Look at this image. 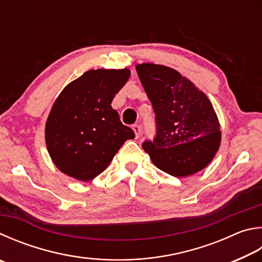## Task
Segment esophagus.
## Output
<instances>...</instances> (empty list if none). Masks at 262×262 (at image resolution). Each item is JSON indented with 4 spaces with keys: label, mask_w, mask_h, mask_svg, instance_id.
I'll list each match as a JSON object with an SVG mask.
<instances>
[{
    "label": "esophagus",
    "mask_w": 262,
    "mask_h": 262,
    "mask_svg": "<svg viewBox=\"0 0 262 262\" xmlns=\"http://www.w3.org/2000/svg\"><path fill=\"white\" fill-rule=\"evenodd\" d=\"M133 130H134V133H135V136L137 137V139H139L140 135H141V127L139 125H134V126H133Z\"/></svg>",
    "instance_id": "1"
}]
</instances>
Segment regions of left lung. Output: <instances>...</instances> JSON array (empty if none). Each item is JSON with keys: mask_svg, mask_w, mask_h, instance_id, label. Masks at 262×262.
Wrapping results in <instances>:
<instances>
[{"mask_svg": "<svg viewBox=\"0 0 262 262\" xmlns=\"http://www.w3.org/2000/svg\"><path fill=\"white\" fill-rule=\"evenodd\" d=\"M136 71L157 120V136L142 146L152 163L172 177L201 172L220 147V122L210 99L168 66L143 63Z\"/></svg>", "mask_w": 262, "mask_h": 262, "instance_id": "1", "label": "left lung"}]
</instances>
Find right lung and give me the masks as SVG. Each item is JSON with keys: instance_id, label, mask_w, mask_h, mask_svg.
I'll return each mask as SVG.
<instances>
[{"instance_id": "right-lung-1", "label": "right lung", "mask_w": 262, "mask_h": 262, "mask_svg": "<svg viewBox=\"0 0 262 262\" xmlns=\"http://www.w3.org/2000/svg\"><path fill=\"white\" fill-rule=\"evenodd\" d=\"M130 75L128 69L89 70L61 90L46 122V144L61 173L88 182L101 174L135 133L111 103Z\"/></svg>"}]
</instances>
